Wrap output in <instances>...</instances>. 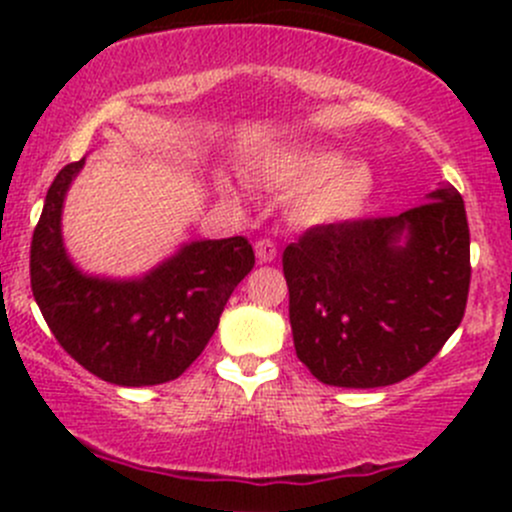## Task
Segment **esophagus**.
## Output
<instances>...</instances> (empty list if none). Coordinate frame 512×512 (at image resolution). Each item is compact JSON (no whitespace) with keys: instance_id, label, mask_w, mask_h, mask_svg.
<instances>
[{"instance_id":"1","label":"esophagus","mask_w":512,"mask_h":512,"mask_svg":"<svg viewBox=\"0 0 512 512\" xmlns=\"http://www.w3.org/2000/svg\"><path fill=\"white\" fill-rule=\"evenodd\" d=\"M255 255H257V262L267 265V262H272L277 257V245L272 240H257L255 242Z\"/></svg>"}]
</instances>
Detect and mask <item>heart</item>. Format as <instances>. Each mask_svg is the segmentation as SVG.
Masks as SVG:
<instances>
[{
    "mask_svg": "<svg viewBox=\"0 0 512 512\" xmlns=\"http://www.w3.org/2000/svg\"><path fill=\"white\" fill-rule=\"evenodd\" d=\"M255 175L267 188L292 193V215L309 227L352 223L369 208L376 190L369 165L324 148L280 151L262 160ZM220 190L235 193L227 180H220Z\"/></svg>",
    "mask_w": 512,
    "mask_h": 512,
    "instance_id": "obj_1",
    "label": "heart"
}]
</instances>
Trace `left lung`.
Returning <instances> with one entry per match:
<instances>
[{
  "instance_id": "obj_1",
  "label": "left lung",
  "mask_w": 512,
  "mask_h": 512,
  "mask_svg": "<svg viewBox=\"0 0 512 512\" xmlns=\"http://www.w3.org/2000/svg\"><path fill=\"white\" fill-rule=\"evenodd\" d=\"M282 267L299 361L329 386L396 384L441 352L466 312V205L441 183L396 218L312 227Z\"/></svg>"
}]
</instances>
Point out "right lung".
Segmentation results:
<instances>
[{
	"mask_svg": "<svg viewBox=\"0 0 512 512\" xmlns=\"http://www.w3.org/2000/svg\"><path fill=\"white\" fill-rule=\"evenodd\" d=\"M86 158L59 170L32 237V292L56 342L118 386L173 381L215 334L232 289L255 267L242 235L180 242L136 277L84 272L64 245L61 218Z\"/></svg>",
	"mask_w": 512,
	"mask_h": 512,
	"instance_id": "add662e5",
	"label": "right lung"
}]
</instances>
